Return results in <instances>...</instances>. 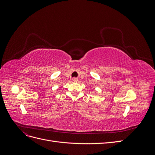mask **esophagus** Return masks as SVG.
I'll return each instance as SVG.
<instances>
[{"instance_id": "1", "label": "esophagus", "mask_w": 155, "mask_h": 155, "mask_svg": "<svg viewBox=\"0 0 155 155\" xmlns=\"http://www.w3.org/2000/svg\"><path fill=\"white\" fill-rule=\"evenodd\" d=\"M72 81H78V78H72Z\"/></svg>"}]
</instances>
